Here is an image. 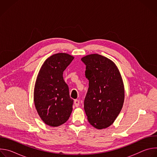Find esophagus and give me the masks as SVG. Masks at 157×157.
Instances as JSON below:
<instances>
[{
  "label": "esophagus",
  "instance_id": "obj_1",
  "mask_svg": "<svg viewBox=\"0 0 157 157\" xmlns=\"http://www.w3.org/2000/svg\"><path fill=\"white\" fill-rule=\"evenodd\" d=\"M74 104H75V106L76 107H78L79 106V101L78 100V99H75V101H74Z\"/></svg>",
  "mask_w": 157,
  "mask_h": 157
}]
</instances>
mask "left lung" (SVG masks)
Instances as JSON below:
<instances>
[{
	"label": "left lung",
	"mask_w": 157,
	"mask_h": 157,
	"mask_svg": "<svg viewBox=\"0 0 157 157\" xmlns=\"http://www.w3.org/2000/svg\"><path fill=\"white\" fill-rule=\"evenodd\" d=\"M86 64V78L89 88L84 109L89 122L98 129L113 124L122 110L124 87L121 73L115 63L98 54L81 58Z\"/></svg>",
	"instance_id": "1"
}]
</instances>
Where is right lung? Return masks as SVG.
Instances as JSON below:
<instances>
[{
  "label": "right lung",
  "instance_id": "1",
  "mask_svg": "<svg viewBox=\"0 0 157 157\" xmlns=\"http://www.w3.org/2000/svg\"><path fill=\"white\" fill-rule=\"evenodd\" d=\"M74 57L65 53L55 54L44 62L38 73L34 89V103L41 120L51 127H58L68 120L73 100L63 71Z\"/></svg>",
  "mask_w": 157,
  "mask_h": 157
}]
</instances>
